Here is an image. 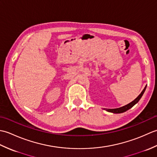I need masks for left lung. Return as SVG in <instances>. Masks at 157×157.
I'll use <instances>...</instances> for the list:
<instances>
[{
	"instance_id": "obj_1",
	"label": "left lung",
	"mask_w": 157,
	"mask_h": 157,
	"mask_svg": "<svg viewBox=\"0 0 157 157\" xmlns=\"http://www.w3.org/2000/svg\"><path fill=\"white\" fill-rule=\"evenodd\" d=\"M146 86H145L144 90H143L142 91V92L140 93V94H139V96H138V97L136 98V99H134L132 102L129 103V104L123 106H121V107L117 108V109H104L106 110V111L110 112V113H124V112L128 111V110H129V109H131L132 106H134L136 104V103L138 102V101L142 98V95L144 94V92L146 90Z\"/></svg>"
}]
</instances>
